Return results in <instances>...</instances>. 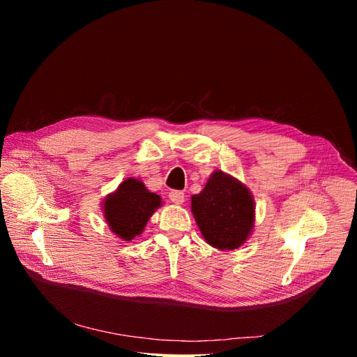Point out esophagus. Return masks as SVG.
Returning a JSON list of instances; mask_svg holds the SVG:
<instances>
[{"instance_id":"obj_1","label":"esophagus","mask_w":357,"mask_h":357,"mask_svg":"<svg viewBox=\"0 0 357 357\" xmlns=\"http://www.w3.org/2000/svg\"><path fill=\"white\" fill-rule=\"evenodd\" d=\"M168 197L172 202L177 205H181L183 202H185V192H181V190H172V192H169Z\"/></svg>"}]
</instances>
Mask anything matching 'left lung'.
Here are the masks:
<instances>
[{
  "instance_id": "left-lung-1",
  "label": "left lung",
  "mask_w": 357,
  "mask_h": 357,
  "mask_svg": "<svg viewBox=\"0 0 357 357\" xmlns=\"http://www.w3.org/2000/svg\"><path fill=\"white\" fill-rule=\"evenodd\" d=\"M190 208L204 240L219 250H235L253 232L252 192L220 169L213 172L199 193L192 195Z\"/></svg>"
}]
</instances>
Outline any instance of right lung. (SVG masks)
Returning <instances> with one entry per match:
<instances>
[{
	"label": "right lung",
	"instance_id": "right-lung-1",
	"mask_svg": "<svg viewBox=\"0 0 357 357\" xmlns=\"http://www.w3.org/2000/svg\"><path fill=\"white\" fill-rule=\"evenodd\" d=\"M162 199L150 192L139 178L129 177L102 201L104 219L110 231L122 241L142 235L149 219L160 207Z\"/></svg>",
	"mask_w": 357,
	"mask_h": 357
}]
</instances>
